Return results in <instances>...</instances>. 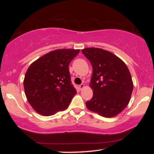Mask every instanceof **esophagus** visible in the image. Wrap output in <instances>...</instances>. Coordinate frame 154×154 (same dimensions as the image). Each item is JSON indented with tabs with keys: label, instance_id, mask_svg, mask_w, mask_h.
Wrapping results in <instances>:
<instances>
[{
	"label": "esophagus",
	"instance_id": "34e87169",
	"mask_svg": "<svg viewBox=\"0 0 154 154\" xmlns=\"http://www.w3.org/2000/svg\"><path fill=\"white\" fill-rule=\"evenodd\" d=\"M83 88H84V85H83V84H81V85H79V88L80 90H82Z\"/></svg>",
	"mask_w": 154,
	"mask_h": 154
}]
</instances>
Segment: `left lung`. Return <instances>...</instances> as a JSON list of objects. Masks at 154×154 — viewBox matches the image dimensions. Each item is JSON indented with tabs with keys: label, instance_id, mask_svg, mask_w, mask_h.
Here are the masks:
<instances>
[{
	"label": "left lung",
	"instance_id": "8db88e82",
	"mask_svg": "<svg viewBox=\"0 0 154 154\" xmlns=\"http://www.w3.org/2000/svg\"><path fill=\"white\" fill-rule=\"evenodd\" d=\"M82 51L93 69L90 83L93 96L85 103L87 108L105 118L117 116L127 106L133 90L128 69L110 51L93 48Z\"/></svg>",
	"mask_w": 154,
	"mask_h": 154
}]
</instances>
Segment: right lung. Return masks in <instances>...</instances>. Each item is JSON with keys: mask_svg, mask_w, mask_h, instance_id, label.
<instances>
[{"mask_svg": "<svg viewBox=\"0 0 154 154\" xmlns=\"http://www.w3.org/2000/svg\"><path fill=\"white\" fill-rule=\"evenodd\" d=\"M79 51L57 49L30 64L26 72L24 88L28 103L38 113L52 116L69 106L77 93L69 66Z\"/></svg>", "mask_w": 154, "mask_h": 154, "instance_id": "obj_1", "label": "right lung"}]
</instances>
